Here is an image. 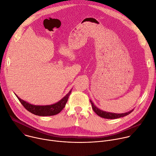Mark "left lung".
<instances>
[{
    "mask_svg": "<svg viewBox=\"0 0 156 156\" xmlns=\"http://www.w3.org/2000/svg\"><path fill=\"white\" fill-rule=\"evenodd\" d=\"M90 103L91 104L92 108H93V111L95 112L96 114L97 115H98L99 116L105 118V119H117V118H122V117H124V116H126L127 115H129L130 113L134 110V109H132L127 112L120 113V114H118V113H114V112H106L105 111H102V110L99 109L98 108H97L94 105V103L92 102L91 100H90Z\"/></svg>",
    "mask_w": 156,
    "mask_h": 156,
    "instance_id": "1",
    "label": "left lung"
}]
</instances>
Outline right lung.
<instances>
[{
  "instance_id": "right-lung-1",
  "label": "right lung",
  "mask_w": 156,
  "mask_h": 156,
  "mask_svg": "<svg viewBox=\"0 0 156 156\" xmlns=\"http://www.w3.org/2000/svg\"><path fill=\"white\" fill-rule=\"evenodd\" d=\"M71 90L66 96H65L61 100L58 101L57 103H54L50 105H34L27 103L25 101L20 99L17 94L16 96L17 97L18 100L20 101L21 104L23 106V107L32 114L40 116H53L58 114V113L64 108L65 105L68 101V97L69 94L72 93Z\"/></svg>"
}]
</instances>
